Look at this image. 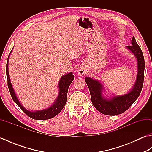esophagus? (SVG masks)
Masks as SVG:
<instances>
[{
  "mask_svg": "<svg viewBox=\"0 0 152 152\" xmlns=\"http://www.w3.org/2000/svg\"><path fill=\"white\" fill-rule=\"evenodd\" d=\"M78 74L80 76H84L86 74V71L85 70V69L82 66H80L79 69H78Z\"/></svg>",
  "mask_w": 152,
  "mask_h": 152,
  "instance_id": "1",
  "label": "esophagus"
}]
</instances>
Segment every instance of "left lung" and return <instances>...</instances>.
Returning <instances> with one entry per match:
<instances>
[{"label":"left lung","instance_id":"1","mask_svg":"<svg viewBox=\"0 0 152 152\" xmlns=\"http://www.w3.org/2000/svg\"><path fill=\"white\" fill-rule=\"evenodd\" d=\"M131 44L132 45L128 46L127 48L137 57L138 74L135 85L129 93L124 95L114 96L110 100L106 99L102 95V87L101 83L90 78H85L90 91L92 104L103 114L115 115L122 114L129 108L140 94L144 78V56L134 37L131 40Z\"/></svg>","mask_w":152,"mask_h":152}]
</instances>
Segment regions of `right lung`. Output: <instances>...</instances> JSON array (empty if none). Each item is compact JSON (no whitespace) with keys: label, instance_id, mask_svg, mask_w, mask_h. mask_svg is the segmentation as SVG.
Here are the masks:
<instances>
[{"label":"right lung","instance_id":"right-lung-1","mask_svg":"<svg viewBox=\"0 0 152 152\" xmlns=\"http://www.w3.org/2000/svg\"><path fill=\"white\" fill-rule=\"evenodd\" d=\"M10 56V55H9ZM8 56V58H9ZM8 58L7 63H6V76H7L8 80V87L9 89L10 93L12 99L14 101L18 104V106L23 111L25 114L30 118L34 119H38V120H44V119H51L55 117L56 115H57L62 110V109L66 104V98H67V93L68 89H69V86L70 85L71 82L74 78V76L72 74V72H70L65 75L62 76L61 78L60 81L59 82V96L55 102L54 104L51 106V107L48 108L47 109L43 110L40 111H36V112H30L28 111L27 110L25 109L21 103L19 102L17 96L15 95V93L13 89L12 86L10 82V79L9 77V73H8Z\"/></svg>","mask_w":152,"mask_h":152}]
</instances>
